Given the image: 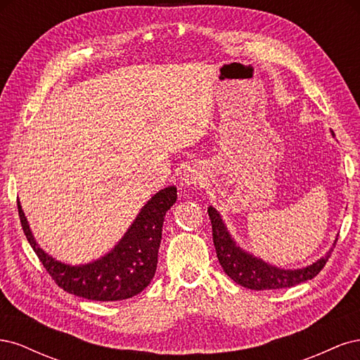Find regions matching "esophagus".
Wrapping results in <instances>:
<instances>
[{
	"label": "esophagus",
	"instance_id": "obj_1",
	"mask_svg": "<svg viewBox=\"0 0 360 360\" xmlns=\"http://www.w3.org/2000/svg\"><path fill=\"white\" fill-rule=\"evenodd\" d=\"M202 180V174L195 169V168H188L183 174V184H186V186H197V184H201Z\"/></svg>",
	"mask_w": 360,
	"mask_h": 360
}]
</instances>
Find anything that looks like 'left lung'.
Instances as JSON below:
<instances>
[{
    "label": "left lung",
    "instance_id": "left-lung-1",
    "mask_svg": "<svg viewBox=\"0 0 360 360\" xmlns=\"http://www.w3.org/2000/svg\"><path fill=\"white\" fill-rule=\"evenodd\" d=\"M212 221L213 230V243L216 248V255L219 259L225 274L230 276L236 284H240L249 290H279L290 288L300 284V282L309 281L317 276L321 269L328 263L332 250L338 242H333V246L323 258L317 259L311 266L296 269V270H284L275 266L264 263L263 259L255 258L238 248L233 237L228 233L225 224L221 219V214L216 212L214 207L207 209Z\"/></svg>",
    "mask_w": 360,
    "mask_h": 360
}]
</instances>
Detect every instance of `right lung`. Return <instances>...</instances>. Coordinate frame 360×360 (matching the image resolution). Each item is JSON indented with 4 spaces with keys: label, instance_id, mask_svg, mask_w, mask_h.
Here are the masks:
<instances>
[{
    "label": "right lung",
    "instance_id": "obj_1",
    "mask_svg": "<svg viewBox=\"0 0 360 360\" xmlns=\"http://www.w3.org/2000/svg\"><path fill=\"white\" fill-rule=\"evenodd\" d=\"M176 200V186L159 191L141 209L134 224L110 254L82 266H69L49 257L32 237L19 201L18 212L28 243L60 288L89 300L114 302L136 296L153 279L163 219Z\"/></svg>",
    "mask_w": 360,
    "mask_h": 360
}]
</instances>
